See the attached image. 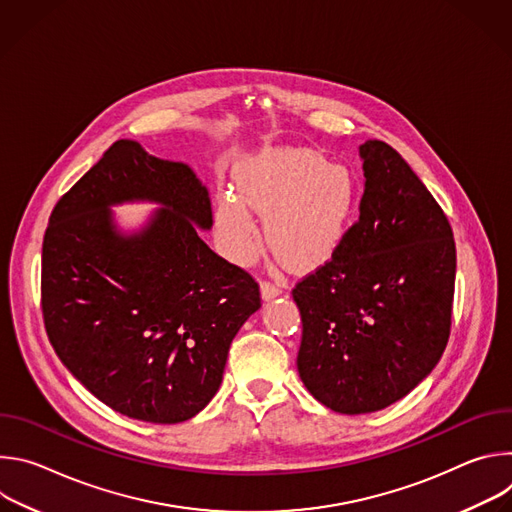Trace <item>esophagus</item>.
Instances as JSON below:
<instances>
[{
	"label": "esophagus",
	"mask_w": 512,
	"mask_h": 512,
	"mask_svg": "<svg viewBox=\"0 0 512 512\" xmlns=\"http://www.w3.org/2000/svg\"><path fill=\"white\" fill-rule=\"evenodd\" d=\"M279 294H281V287L279 285H275L271 281H263L261 283V296H263V300H273Z\"/></svg>",
	"instance_id": "34e87169"
}]
</instances>
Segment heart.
Listing matches in <instances>:
<instances>
[{
    "label": "heart",
    "mask_w": 512,
    "mask_h": 512,
    "mask_svg": "<svg viewBox=\"0 0 512 512\" xmlns=\"http://www.w3.org/2000/svg\"><path fill=\"white\" fill-rule=\"evenodd\" d=\"M265 214L267 247L289 267H314L342 243L354 212L352 174L312 150H273L237 174V194L216 206V229L227 255L249 261L257 247L251 212Z\"/></svg>",
    "instance_id": "heart-1"
}]
</instances>
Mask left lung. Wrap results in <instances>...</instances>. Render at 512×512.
Here are the masks:
<instances>
[{
	"label": "left lung",
	"mask_w": 512,
	"mask_h": 512,
	"mask_svg": "<svg viewBox=\"0 0 512 512\" xmlns=\"http://www.w3.org/2000/svg\"><path fill=\"white\" fill-rule=\"evenodd\" d=\"M358 154V221L291 291L302 314L298 373L346 415L389 407L435 369L456 281L454 233L425 184L385 141H364Z\"/></svg>",
	"instance_id": "8db88e82"
}]
</instances>
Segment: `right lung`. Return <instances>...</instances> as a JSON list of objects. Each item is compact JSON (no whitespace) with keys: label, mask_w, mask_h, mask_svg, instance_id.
<instances>
[{"label":"right lung","mask_w":512,"mask_h":512,"mask_svg":"<svg viewBox=\"0 0 512 512\" xmlns=\"http://www.w3.org/2000/svg\"><path fill=\"white\" fill-rule=\"evenodd\" d=\"M156 201L121 234L110 206ZM206 186L182 162L119 139L54 206L42 243L44 326L64 367L139 421L180 423L223 383L229 348L261 308L259 283L198 235Z\"/></svg>","instance_id":"right-lung-1"}]
</instances>
